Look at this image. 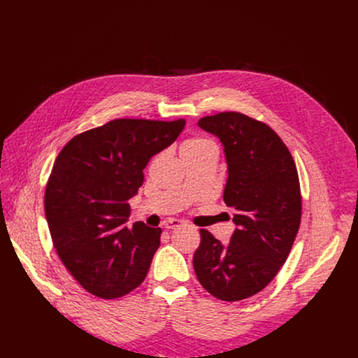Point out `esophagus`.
Here are the masks:
<instances>
[{
	"label": "esophagus",
	"mask_w": 358,
	"mask_h": 358,
	"mask_svg": "<svg viewBox=\"0 0 358 358\" xmlns=\"http://www.w3.org/2000/svg\"><path fill=\"white\" fill-rule=\"evenodd\" d=\"M181 221L180 220H176V218H170V220H167V221H164V228L166 229H169V231H171V229H177L178 227H181Z\"/></svg>",
	"instance_id": "obj_1"
}]
</instances>
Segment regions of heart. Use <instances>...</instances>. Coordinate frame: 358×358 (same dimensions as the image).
<instances>
[{
    "label": "heart",
    "instance_id": "heart-1",
    "mask_svg": "<svg viewBox=\"0 0 358 358\" xmlns=\"http://www.w3.org/2000/svg\"><path fill=\"white\" fill-rule=\"evenodd\" d=\"M208 152H218L217 145L213 140L206 137H192L182 143L180 148V155L182 162L198 159L208 155Z\"/></svg>",
    "mask_w": 358,
    "mask_h": 358
}]
</instances>
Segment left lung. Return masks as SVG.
<instances>
[{
    "label": "left lung",
    "instance_id": "obj_1",
    "mask_svg": "<svg viewBox=\"0 0 358 358\" xmlns=\"http://www.w3.org/2000/svg\"><path fill=\"white\" fill-rule=\"evenodd\" d=\"M198 126L224 145V201L236 229L228 245L201 229L194 271L214 297L238 301L265 289L289 257L301 217L299 176L286 144L262 122L224 112Z\"/></svg>",
    "mask_w": 358,
    "mask_h": 358
}]
</instances>
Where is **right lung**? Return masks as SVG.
<instances>
[{
	"mask_svg": "<svg viewBox=\"0 0 358 358\" xmlns=\"http://www.w3.org/2000/svg\"><path fill=\"white\" fill-rule=\"evenodd\" d=\"M184 126V119H116L75 136L58 155L45 215L61 261L89 293L117 299L145 279L162 228L134 222L129 229V199L143 185L150 159Z\"/></svg>",
	"mask_w": 358,
	"mask_h": 358,
	"instance_id": "1",
	"label": "right lung"
}]
</instances>
